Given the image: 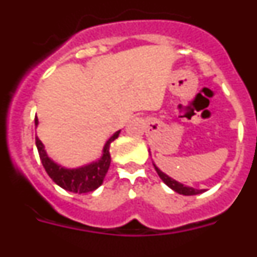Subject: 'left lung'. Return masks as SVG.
<instances>
[{
  "label": "left lung",
  "instance_id": "left-lung-1",
  "mask_svg": "<svg viewBox=\"0 0 257 257\" xmlns=\"http://www.w3.org/2000/svg\"><path fill=\"white\" fill-rule=\"evenodd\" d=\"M153 165H154V163H153ZM154 169H156L158 176L162 179L163 183H165L167 187L171 188L172 190H175L176 193H179V194H183V196H196V194H201V193L205 192V189H194V188L187 187V185H184V184H181V183H179V181L174 180V179H171L170 176H167L166 174H163V172L161 171V170L158 169L156 165H154Z\"/></svg>",
  "mask_w": 257,
  "mask_h": 257
}]
</instances>
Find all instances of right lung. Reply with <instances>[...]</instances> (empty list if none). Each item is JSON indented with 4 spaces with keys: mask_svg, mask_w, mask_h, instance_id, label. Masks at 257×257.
Returning <instances> with one entry per match:
<instances>
[{
    "mask_svg": "<svg viewBox=\"0 0 257 257\" xmlns=\"http://www.w3.org/2000/svg\"><path fill=\"white\" fill-rule=\"evenodd\" d=\"M35 124H38V118H35ZM121 131L113 134L105 143L103 149V156L100 160L96 162H92L90 165L82 166L78 169H65L63 166L55 163L51 158H49L46 151L44 148V144L36 136V145L40 154L41 162L44 165L47 175L52 179V181L58 184L59 187L72 193H88L97 189L103 184L104 178L108 172L109 166H110V153H109V147L110 143L114 142L118 138Z\"/></svg>",
    "mask_w": 257,
    "mask_h": 257,
    "instance_id": "right-lung-1",
    "label": "right lung"
}]
</instances>
